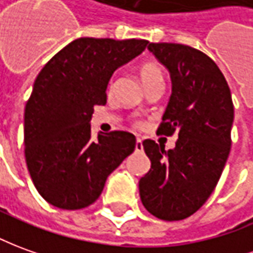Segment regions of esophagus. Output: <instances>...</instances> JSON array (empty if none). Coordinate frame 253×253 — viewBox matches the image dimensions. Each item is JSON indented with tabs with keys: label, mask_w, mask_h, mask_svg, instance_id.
I'll list each match as a JSON object with an SVG mask.
<instances>
[{
	"label": "esophagus",
	"mask_w": 253,
	"mask_h": 253,
	"mask_svg": "<svg viewBox=\"0 0 253 253\" xmlns=\"http://www.w3.org/2000/svg\"><path fill=\"white\" fill-rule=\"evenodd\" d=\"M135 150L136 151H142L143 150V143H142V139H136V143H135Z\"/></svg>",
	"instance_id": "esophagus-1"
}]
</instances>
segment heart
I'll use <instances>...</instances> for the list:
<instances>
[{"mask_svg": "<svg viewBox=\"0 0 253 253\" xmlns=\"http://www.w3.org/2000/svg\"><path fill=\"white\" fill-rule=\"evenodd\" d=\"M140 77L143 81L144 86H147L153 83H164V71L163 69L156 63H146L140 67ZM113 88V81H110V89ZM139 125V121H136Z\"/></svg>", "mask_w": 253, "mask_h": 253, "instance_id": "obj_1", "label": "heart"}]
</instances>
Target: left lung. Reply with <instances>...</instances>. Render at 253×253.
Returning a JSON list of instances; mask_svg holds the SVG:
<instances>
[{
  "label": "left lung",
  "instance_id": "1",
  "mask_svg": "<svg viewBox=\"0 0 253 253\" xmlns=\"http://www.w3.org/2000/svg\"><path fill=\"white\" fill-rule=\"evenodd\" d=\"M149 50L169 70L172 95L157 135L177 133L175 149L146 139L151 168L139 182L144 208L163 220L191 216L210 198L231 147L234 106L216 63L189 45L150 42Z\"/></svg>",
  "mask_w": 253,
  "mask_h": 253
}]
</instances>
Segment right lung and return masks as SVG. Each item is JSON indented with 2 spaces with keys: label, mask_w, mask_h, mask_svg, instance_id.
Here are the masks:
<instances>
[{
  "label": "right lung",
  "mask_w": 253,
  "mask_h": 253,
  "mask_svg": "<svg viewBox=\"0 0 253 253\" xmlns=\"http://www.w3.org/2000/svg\"><path fill=\"white\" fill-rule=\"evenodd\" d=\"M146 40L84 37L59 50L37 76L24 109V157L37 191L62 210L96 201L106 179L133 153L125 130L92 140L93 106L106 104L113 73L140 55Z\"/></svg>",
  "instance_id": "1"
}]
</instances>
